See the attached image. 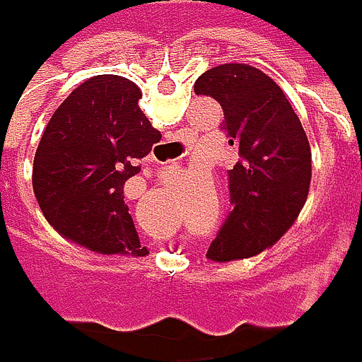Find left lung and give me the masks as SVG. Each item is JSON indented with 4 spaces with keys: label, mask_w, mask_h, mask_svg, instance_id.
<instances>
[{
    "label": "left lung",
    "mask_w": 362,
    "mask_h": 362,
    "mask_svg": "<svg viewBox=\"0 0 362 362\" xmlns=\"http://www.w3.org/2000/svg\"><path fill=\"white\" fill-rule=\"evenodd\" d=\"M194 93L221 103V129L239 153L227 170L233 209L206 257H253L291 227L306 202L312 176L306 132L284 90L249 64L214 66L198 76Z\"/></svg>",
    "instance_id": "1"
}]
</instances>
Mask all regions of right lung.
I'll use <instances>...</instances> for the list:
<instances>
[{
  "label": "right lung",
  "instance_id": "add662e5",
  "mask_svg": "<svg viewBox=\"0 0 362 362\" xmlns=\"http://www.w3.org/2000/svg\"><path fill=\"white\" fill-rule=\"evenodd\" d=\"M129 78L99 74L76 87L48 121L34 156V194L48 223L99 253H146L123 186L162 134L139 109Z\"/></svg>",
  "mask_w": 362,
  "mask_h": 362
}]
</instances>
